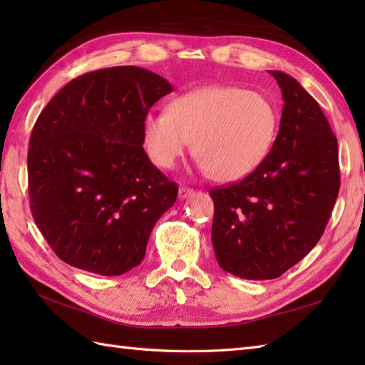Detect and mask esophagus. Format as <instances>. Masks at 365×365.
I'll return each mask as SVG.
<instances>
[{
	"label": "esophagus",
	"mask_w": 365,
	"mask_h": 365,
	"mask_svg": "<svg viewBox=\"0 0 365 365\" xmlns=\"http://www.w3.org/2000/svg\"><path fill=\"white\" fill-rule=\"evenodd\" d=\"M192 195H195V190H191V188L182 187L180 190H178V197H180V199H187V197H190Z\"/></svg>",
	"instance_id": "34e87169"
}]
</instances>
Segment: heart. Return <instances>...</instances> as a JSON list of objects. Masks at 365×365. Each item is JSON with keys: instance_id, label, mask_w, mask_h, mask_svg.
<instances>
[{"instance_id": "heart-1", "label": "heart", "mask_w": 365, "mask_h": 365, "mask_svg": "<svg viewBox=\"0 0 365 365\" xmlns=\"http://www.w3.org/2000/svg\"><path fill=\"white\" fill-rule=\"evenodd\" d=\"M271 100L238 86H204L178 96L168 111H149L143 138L157 166L170 169L188 150L215 180L237 182L265 160L277 130Z\"/></svg>"}]
</instances>
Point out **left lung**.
Segmentation results:
<instances>
[{"label": "left lung", "mask_w": 365, "mask_h": 365, "mask_svg": "<svg viewBox=\"0 0 365 365\" xmlns=\"http://www.w3.org/2000/svg\"><path fill=\"white\" fill-rule=\"evenodd\" d=\"M269 73L284 98L273 147L242 182L210 191L216 260L251 281L276 279L311 252L340 188L337 138L320 105L293 76Z\"/></svg>", "instance_id": "8db88e82"}]
</instances>
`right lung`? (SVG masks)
I'll use <instances>...</instances> for the list:
<instances>
[{
    "mask_svg": "<svg viewBox=\"0 0 365 365\" xmlns=\"http://www.w3.org/2000/svg\"><path fill=\"white\" fill-rule=\"evenodd\" d=\"M173 89L141 67L102 68L66 84L37 118L28 150L31 212L68 265L120 276L144 259L178 187L147 157L143 119Z\"/></svg>",
    "mask_w": 365,
    "mask_h": 365,
    "instance_id": "add662e5",
    "label": "right lung"
}]
</instances>
